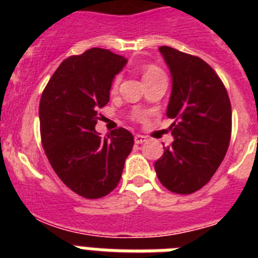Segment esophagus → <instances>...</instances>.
<instances>
[{
  "mask_svg": "<svg viewBox=\"0 0 258 258\" xmlns=\"http://www.w3.org/2000/svg\"><path fill=\"white\" fill-rule=\"evenodd\" d=\"M134 141H136L137 145H141V143L146 142V141H147V138H146L145 136H141V134H137V136L134 137Z\"/></svg>",
  "mask_w": 258,
  "mask_h": 258,
  "instance_id": "34e87169",
  "label": "esophagus"
}]
</instances>
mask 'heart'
Returning <instances> with one entry per match:
<instances>
[{"label": "heart", "instance_id": "1", "mask_svg": "<svg viewBox=\"0 0 258 258\" xmlns=\"http://www.w3.org/2000/svg\"><path fill=\"white\" fill-rule=\"evenodd\" d=\"M160 76H165V75H164L163 70L157 67V66L146 64L142 67V77L143 80H145V83H149L150 80L157 79V77ZM118 83H120V76H116L115 79H113L112 84H111V90H112V92H115L116 89H117Z\"/></svg>", "mask_w": 258, "mask_h": 258}]
</instances>
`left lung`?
Segmentation results:
<instances>
[{
    "label": "left lung",
    "mask_w": 258,
    "mask_h": 258,
    "mask_svg": "<svg viewBox=\"0 0 258 258\" xmlns=\"http://www.w3.org/2000/svg\"><path fill=\"white\" fill-rule=\"evenodd\" d=\"M159 51L172 74L166 116L174 118V141L164 147L155 170L164 187L187 195L208 183L226 155L231 103L218 75L203 59L169 46Z\"/></svg>",
    "instance_id": "left-lung-1"
}]
</instances>
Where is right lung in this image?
<instances>
[{
    "instance_id": "1",
    "label": "right lung",
    "mask_w": 258,
    "mask_h": 258,
    "mask_svg": "<svg viewBox=\"0 0 258 258\" xmlns=\"http://www.w3.org/2000/svg\"><path fill=\"white\" fill-rule=\"evenodd\" d=\"M125 64L124 56L93 47L61 61L41 95V142L50 165L86 199L106 197L117 186L133 149V136L124 127L107 138L95 132L99 108L108 103L113 77Z\"/></svg>"
}]
</instances>
